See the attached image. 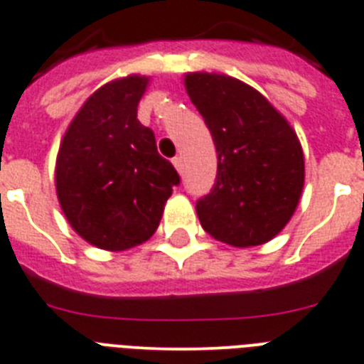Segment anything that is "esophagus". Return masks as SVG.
<instances>
[{
    "label": "esophagus",
    "instance_id": "esophagus-1",
    "mask_svg": "<svg viewBox=\"0 0 364 364\" xmlns=\"http://www.w3.org/2000/svg\"><path fill=\"white\" fill-rule=\"evenodd\" d=\"M174 166H176V170H178L179 174H183V159L181 158H174Z\"/></svg>",
    "mask_w": 364,
    "mask_h": 364
}]
</instances>
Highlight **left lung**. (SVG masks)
<instances>
[{
  "instance_id": "8db88e82",
  "label": "left lung",
  "mask_w": 364,
  "mask_h": 364,
  "mask_svg": "<svg viewBox=\"0 0 364 364\" xmlns=\"http://www.w3.org/2000/svg\"><path fill=\"white\" fill-rule=\"evenodd\" d=\"M185 90L218 152L214 188L196 205L221 243H268L288 225L304 186V156L287 117L254 87L218 72H186Z\"/></svg>"
}]
</instances>
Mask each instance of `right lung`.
<instances>
[{
	"label": "right lung",
	"instance_id": "add662e5",
	"mask_svg": "<svg viewBox=\"0 0 364 364\" xmlns=\"http://www.w3.org/2000/svg\"><path fill=\"white\" fill-rule=\"evenodd\" d=\"M149 76L105 83L81 105L55 156V194L68 225L92 247L123 252L158 230L179 176L137 119Z\"/></svg>",
	"mask_w": 364,
	"mask_h": 364
}]
</instances>
